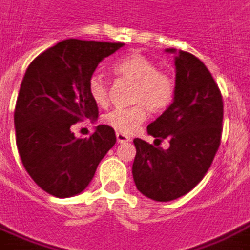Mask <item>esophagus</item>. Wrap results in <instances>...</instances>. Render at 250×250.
I'll list each match as a JSON object with an SVG mask.
<instances>
[{
	"instance_id": "34e87169",
	"label": "esophagus",
	"mask_w": 250,
	"mask_h": 250,
	"mask_svg": "<svg viewBox=\"0 0 250 250\" xmlns=\"http://www.w3.org/2000/svg\"><path fill=\"white\" fill-rule=\"evenodd\" d=\"M115 136H117V142H118V143H126V142L130 140V137H129L128 135H124L121 132H117Z\"/></svg>"
}]
</instances>
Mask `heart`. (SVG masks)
I'll use <instances>...</instances> for the list:
<instances>
[{
  "instance_id": "obj_1",
  "label": "heart",
  "mask_w": 250,
  "mask_h": 250,
  "mask_svg": "<svg viewBox=\"0 0 250 250\" xmlns=\"http://www.w3.org/2000/svg\"><path fill=\"white\" fill-rule=\"evenodd\" d=\"M114 74L133 82L130 107L115 108L103 117L105 125L121 133L135 132L147 118V108L160 114L168 110L175 99L176 83L167 71L158 70L151 59L139 52H132L113 63ZM88 93L93 103L105 105L108 102V85L100 74H93L88 81Z\"/></svg>"
}]
</instances>
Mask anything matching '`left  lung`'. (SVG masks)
I'll return each instance as SVG.
<instances>
[{"label": "left lung", "instance_id": "8db88e82", "mask_svg": "<svg viewBox=\"0 0 250 250\" xmlns=\"http://www.w3.org/2000/svg\"><path fill=\"white\" fill-rule=\"evenodd\" d=\"M173 53L175 49H167ZM176 90L168 110L147 126L148 135L169 148L135 139L132 175L147 198L168 202L204 179L219 150L223 130V98L207 66L188 52L175 58Z\"/></svg>", "mask_w": 250, "mask_h": 250}]
</instances>
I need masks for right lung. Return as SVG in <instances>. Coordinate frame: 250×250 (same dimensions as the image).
Instances as JSON below:
<instances>
[{
	"instance_id": "right-lung-1",
	"label": "right lung",
	"mask_w": 250,
	"mask_h": 250,
	"mask_svg": "<svg viewBox=\"0 0 250 250\" xmlns=\"http://www.w3.org/2000/svg\"><path fill=\"white\" fill-rule=\"evenodd\" d=\"M121 46L64 40L38 55L26 70L15 107L16 146L30 177L53 197L83 191L115 145V132L108 125H99L83 139H77L70 128L98 118L88 81L99 63Z\"/></svg>"
}]
</instances>
